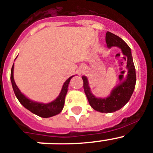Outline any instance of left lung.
Returning <instances> with one entry per match:
<instances>
[{
  "label": "left lung",
  "mask_w": 153,
  "mask_h": 153,
  "mask_svg": "<svg viewBox=\"0 0 153 153\" xmlns=\"http://www.w3.org/2000/svg\"><path fill=\"white\" fill-rule=\"evenodd\" d=\"M105 41L109 48L116 47L121 49L122 54L127 60L126 76L121 83L115 87L107 97H96L91 93L88 79L86 76H82L84 81V90L90 105L94 110L100 112L110 113L119 110L129 101L136 85V72L131 50L128 44L121 38L107 31Z\"/></svg>",
  "instance_id": "obj_1"
}]
</instances>
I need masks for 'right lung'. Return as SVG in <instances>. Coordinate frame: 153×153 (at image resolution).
<instances>
[{
  "label": "right lung",
  "mask_w": 153,
  "mask_h": 153,
  "mask_svg": "<svg viewBox=\"0 0 153 153\" xmlns=\"http://www.w3.org/2000/svg\"><path fill=\"white\" fill-rule=\"evenodd\" d=\"M13 68H14V63L13 65L12 68H11V74H10V80L11 83H12L13 89L14 94H15L16 97L18 99L21 104L25 107V109L29 110L32 113L35 114V115H38L42 118H50V117L54 116L56 115H58L62 112V109H63L64 103H65V98L66 96L67 91H68V84L70 82V80L72 79V77L75 75L69 77L66 81L64 82L63 85H62V90H61L60 93H59V96L56 98L53 101L48 103H43V102H36V101L31 100L28 99V97L24 95L20 90L19 89L17 85H16L15 81H14L13 78Z\"/></svg>",
  "instance_id": "1"
}]
</instances>
